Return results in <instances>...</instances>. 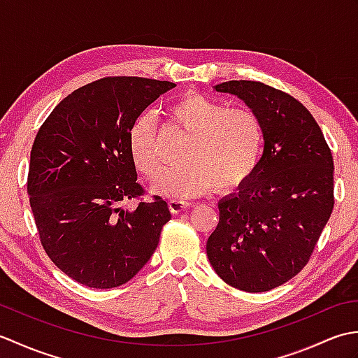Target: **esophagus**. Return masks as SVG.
Wrapping results in <instances>:
<instances>
[{
  "label": "esophagus",
  "instance_id": "obj_1",
  "mask_svg": "<svg viewBox=\"0 0 358 358\" xmlns=\"http://www.w3.org/2000/svg\"><path fill=\"white\" fill-rule=\"evenodd\" d=\"M167 204H169V210L172 212V214H180V212H183V210L191 208V203L186 200H181V199H171L169 201H167Z\"/></svg>",
  "mask_w": 358,
  "mask_h": 358
}]
</instances>
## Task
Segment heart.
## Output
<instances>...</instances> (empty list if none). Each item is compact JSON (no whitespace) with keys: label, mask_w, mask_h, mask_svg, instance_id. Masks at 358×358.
Returning a JSON list of instances; mask_svg holds the SVG:
<instances>
[{"label":"heart","mask_w":358,"mask_h":358,"mask_svg":"<svg viewBox=\"0 0 358 358\" xmlns=\"http://www.w3.org/2000/svg\"><path fill=\"white\" fill-rule=\"evenodd\" d=\"M172 132L186 138L181 163L166 171L154 191L166 195H196L210 186L226 192L249 178L263 149V124L257 113L227 106L200 92H186L167 108ZM134 163L148 178L162 172L163 155L150 113L136 118L129 134Z\"/></svg>","instance_id":"obj_1"}]
</instances>
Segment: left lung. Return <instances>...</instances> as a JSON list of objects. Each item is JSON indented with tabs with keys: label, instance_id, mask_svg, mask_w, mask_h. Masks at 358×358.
I'll list each match as a JSON object with an SVG mask.
<instances>
[{
	"label": "left lung",
	"instance_id": "left-lung-1",
	"mask_svg": "<svg viewBox=\"0 0 358 358\" xmlns=\"http://www.w3.org/2000/svg\"><path fill=\"white\" fill-rule=\"evenodd\" d=\"M214 89L260 117L264 149L238 192L220 200L208 258L229 286L271 291L305 268L332 214V154L310 112L289 94L246 80Z\"/></svg>",
	"mask_w": 358,
	"mask_h": 358
}]
</instances>
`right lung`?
<instances>
[{
    "instance_id": "add662e5",
    "label": "right lung",
    "mask_w": 358,
    "mask_h": 358,
    "mask_svg": "<svg viewBox=\"0 0 358 358\" xmlns=\"http://www.w3.org/2000/svg\"><path fill=\"white\" fill-rule=\"evenodd\" d=\"M173 83L108 77L73 90L38 131L27 177L40 241L67 277L94 289L134 278L171 220L154 195L129 209L144 189L131 154L132 124Z\"/></svg>"
}]
</instances>
